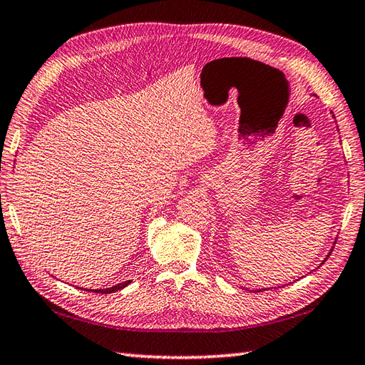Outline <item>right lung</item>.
<instances>
[{
  "label": "right lung",
  "instance_id": "add662e5",
  "mask_svg": "<svg viewBox=\"0 0 365 365\" xmlns=\"http://www.w3.org/2000/svg\"><path fill=\"white\" fill-rule=\"evenodd\" d=\"M130 283H131V280H128V282H125V283H118L117 287H112V288H107V289H95V292H99V294H109V292L118 291V289H121V288L128 287V284H130Z\"/></svg>",
  "mask_w": 365,
  "mask_h": 365
}]
</instances>
